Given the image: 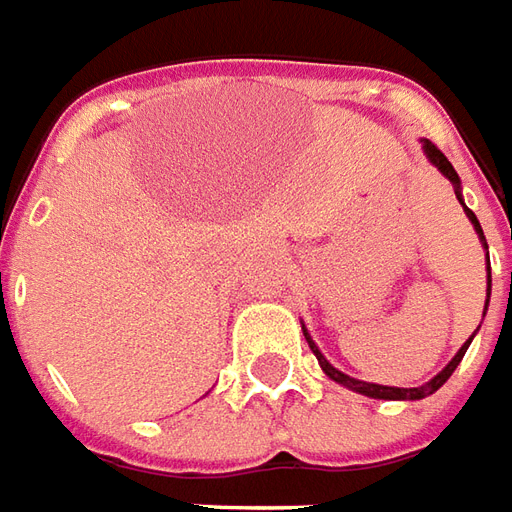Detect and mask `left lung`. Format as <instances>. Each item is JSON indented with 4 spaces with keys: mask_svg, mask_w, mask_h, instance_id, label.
Returning a JSON list of instances; mask_svg holds the SVG:
<instances>
[{
    "mask_svg": "<svg viewBox=\"0 0 512 512\" xmlns=\"http://www.w3.org/2000/svg\"><path fill=\"white\" fill-rule=\"evenodd\" d=\"M422 151H424V157L430 159V162H433V165L441 170V176H447V179L452 181V187H455V195H458L460 206H463V212H466L469 223L474 226V231H477V237H480V245L485 248V256H488V242H485V234H482L480 220H477V215L471 212L469 206L463 204V192H460L463 187H460V176L455 173V168H452V162H449V159L444 157V154H441V151H438V148L433 146L430 140H422ZM485 270H488V275H485V311H488V300H491V259H488V267H485ZM482 317H485V314H482ZM477 331H480V328H477ZM477 331H474V333H477ZM474 333H471L469 339L463 342V347H460L458 353L452 355V361H449V364L444 366L441 372H438L436 378H430L427 383H422V386H413V389H400V386H380V383H366V380H358V378H350V375H344L342 369H336V366H333L331 361H328V358L322 355V350L317 347V342H314V339L308 336L306 325H303V336H306V342H308V347H311V353L317 355V361H320L322 372H325V375H328L331 380H336L339 386H344V389L355 391V394H364V397H372V400H424V397L436 394V391L441 389L444 383H447L449 375H452V372L458 369L460 361H463V355H466V350H469V344H471V339H474Z\"/></svg>",
    "mask_w": 512,
    "mask_h": 512,
    "instance_id": "1",
    "label": "left lung"
}]
</instances>
